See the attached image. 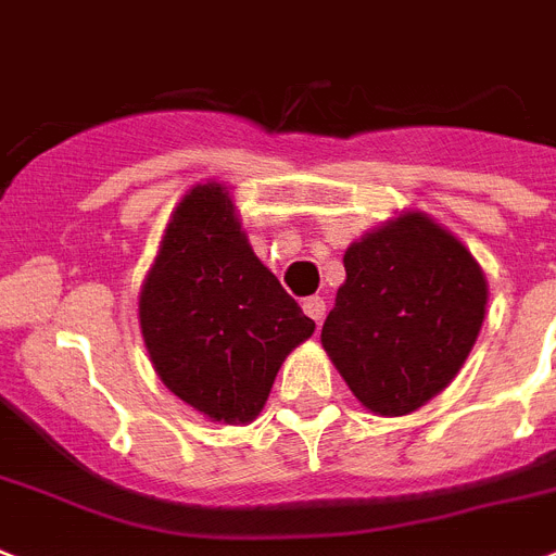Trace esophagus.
Segmentation results:
<instances>
[{"instance_id": "obj_1", "label": "esophagus", "mask_w": 556, "mask_h": 556, "mask_svg": "<svg viewBox=\"0 0 556 556\" xmlns=\"http://www.w3.org/2000/svg\"><path fill=\"white\" fill-rule=\"evenodd\" d=\"M303 312H306V315L312 317V320H315V324H320V320H324V315H326V303H324V298H306V301H303Z\"/></svg>"}]
</instances>
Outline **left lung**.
Listing matches in <instances>:
<instances>
[{
    "label": "left lung",
    "instance_id": "obj_1",
    "mask_svg": "<svg viewBox=\"0 0 556 556\" xmlns=\"http://www.w3.org/2000/svg\"><path fill=\"white\" fill-rule=\"evenodd\" d=\"M320 343L365 410L407 416L462 371L486 317L476 255L421 211L351 241Z\"/></svg>",
    "mask_w": 556,
    "mask_h": 556
}]
</instances>
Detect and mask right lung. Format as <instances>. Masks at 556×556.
<instances>
[{
    "label": "right lung",
    "instance_id": "1",
    "mask_svg": "<svg viewBox=\"0 0 556 556\" xmlns=\"http://www.w3.org/2000/svg\"><path fill=\"white\" fill-rule=\"evenodd\" d=\"M156 377L197 414L250 425L278 368L309 340L301 312L247 241L225 182L185 191L137 298Z\"/></svg>",
    "mask_w": 556,
    "mask_h": 556
}]
</instances>
